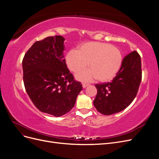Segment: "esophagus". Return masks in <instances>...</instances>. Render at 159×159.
<instances>
[{
  "instance_id": "obj_1",
  "label": "esophagus",
  "mask_w": 159,
  "mask_h": 159,
  "mask_svg": "<svg viewBox=\"0 0 159 159\" xmlns=\"http://www.w3.org/2000/svg\"><path fill=\"white\" fill-rule=\"evenodd\" d=\"M88 85H89V84H87V83H83V84H82V86H83L84 88H85L87 87V86H88Z\"/></svg>"
}]
</instances>
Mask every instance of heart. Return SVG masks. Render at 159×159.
Returning a JSON list of instances; mask_svg holds the SVG:
<instances>
[{"label":"heart","instance_id":"heart-1","mask_svg":"<svg viewBox=\"0 0 159 159\" xmlns=\"http://www.w3.org/2000/svg\"><path fill=\"white\" fill-rule=\"evenodd\" d=\"M123 62L121 51L115 46L100 42H88L71 50L66 55V63L74 73L84 69L76 78L81 81L96 78L99 81H108L117 75Z\"/></svg>","mask_w":159,"mask_h":159}]
</instances>
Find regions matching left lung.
Segmentation results:
<instances>
[{"label": "left lung", "instance_id": "left-lung-1", "mask_svg": "<svg viewBox=\"0 0 159 159\" xmlns=\"http://www.w3.org/2000/svg\"><path fill=\"white\" fill-rule=\"evenodd\" d=\"M142 78L141 59L136 51L124 57L111 82L95 84L98 93L93 105L99 113L109 115L121 111L136 97Z\"/></svg>", "mask_w": 159, "mask_h": 159}]
</instances>
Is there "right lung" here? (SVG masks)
Here are the masks:
<instances>
[{
    "instance_id": "obj_1",
    "label": "right lung",
    "mask_w": 159,
    "mask_h": 159,
    "mask_svg": "<svg viewBox=\"0 0 159 159\" xmlns=\"http://www.w3.org/2000/svg\"><path fill=\"white\" fill-rule=\"evenodd\" d=\"M65 39L50 36L37 41L22 60L26 92L40 111L60 117L74 107L83 88L74 80L64 58Z\"/></svg>"
}]
</instances>
